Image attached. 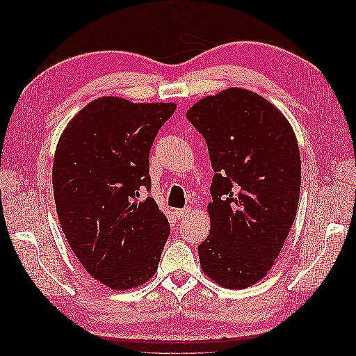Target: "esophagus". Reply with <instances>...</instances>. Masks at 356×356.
I'll list each match as a JSON object with an SVG mask.
<instances>
[{
	"label": "esophagus",
	"instance_id": "34e87169",
	"mask_svg": "<svg viewBox=\"0 0 356 356\" xmlns=\"http://www.w3.org/2000/svg\"><path fill=\"white\" fill-rule=\"evenodd\" d=\"M191 212V208L190 207H187V208H182V209H175V215H177V218H184V217H187V215Z\"/></svg>",
	"mask_w": 356,
	"mask_h": 356
}]
</instances>
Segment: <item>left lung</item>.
I'll list each match as a JSON object with an SVG mask.
<instances>
[{
	"mask_svg": "<svg viewBox=\"0 0 356 356\" xmlns=\"http://www.w3.org/2000/svg\"><path fill=\"white\" fill-rule=\"evenodd\" d=\"M186 117L207 141L215 172L200 267L224 288H248L270 270L296 220L297 138L275 105L246 89L207 96Z\"/></svg>",
	"mask_w": 356,
	"mask_h": 356,
	"instance_id": "left-lung-1",
	"label": "left lung"
}]
</instances>
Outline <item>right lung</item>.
Returning <instances> with one entry per match:
<instances>
[{
    "label": "right lung",
    "instance_id": "add662e5",
    "mask_svg": "<svg viewBox=\"0 0 356 356\" xmlns=\"http://www.w3.org/2000/svg\"><path fill=\"white\" fill-rule=\"evenodd\" d=\"M177 104L95 99L60 135L53 195L63 234L81 266L115 291L156 273L170 227L153 197L149 149Z\"/></svg>",
    "mask_w": 356,
    "mask_h": 356
}]
</instances>
